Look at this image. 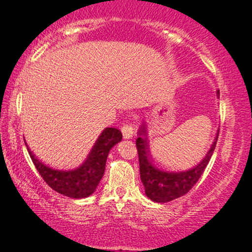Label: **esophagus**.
I'll list each match as a JSON object with an SVG mask.
<instances>
[{
  "mask_svg": "<svg viewBox=\"0 0 252 252\" xmlns=\"http://www.w3.org/2000/svg\"><path fill=\"white\" fill-rule=\"evenodd\" d=\"M121 130H122V134H123V137L124 138H131L132 135H134V128H132L130 124H124V126L121 128Z\"/></svg>",
  "mask_w": 252,
  "mask_h": 252,
  "instance_id": "34e87169",
  "label": "esophagus"
}]
</instances>
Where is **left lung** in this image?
Wrapping results in <instances>:
<instances>
[{
	"label": "left lung",
	"mask_w": 252,
	"mask_h": 252,
	"mask_svg": "<svg viewBox=\"0 0 252 252\" xmlns=\"http://www.w3.org/2000/svg\"><path fill=\"white\" fill-rule=\"evenodd\" d=\"M217 94H219V91H217ZM218 134L219 131L217 132L215 142L211 146L207 154L196 166L182 172H168L156 166L155 161L153 160L149 150L147 124L143 123L138 130L136 147H137L138 161H140L141 181L144 186L146 195L150 200L155 202H168L186 194L200 179L209 164L211 156L215 152Z\"/></svg>",
	"instance_id": "8db88e82"
}]
</instances>
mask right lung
<instances>
[{
  "mask_svg": "<svg viewBox=\"0 0 252 252\" xmlns=\"http://www.w3.org/2000/svg\"><path fill=\"white\" fill-rule=\"evenodd\" d=\"M122 140V132L116 128H105L89 153L88 158L76 169L60 170L46 166L33 152L28 148V153L34 166L42 176L46 184L60 194L73 199H83L91 195L102 180L105 170L106 158L112 147Z\"/></svg>",
  "mask_w": 252,
  "mask_h": 252,
  "instance_id": "add662e5",
  "label": "right lung"
}]
</instances>
